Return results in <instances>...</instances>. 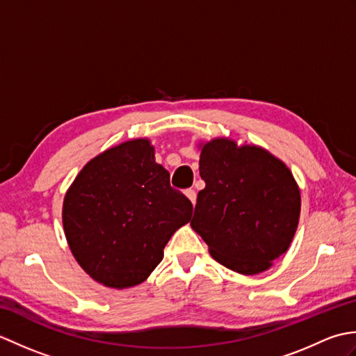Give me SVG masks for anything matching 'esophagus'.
<instances>
[{
    "label": "esophagus",
    "mask_w": 356,
    "mask_h": 356,
    "mask_svg": "<svg viewBox=\"0 0 356 356\" xmlns=\"http://www.w3.org/2000/svg\"><path fill=\"white\" fill-rule=\"evenodd\" d=\"M185 194H186V197L193 202V205H195V200H197V193H195V190H193V188H188Z\"/></svg>",
    "instance_id": "esophagus-1"
}]
</instances>
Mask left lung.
Listing matches in <instances>:
<instances>
[{
	"instance_id": "left-lung-1",
	"label": "left lung",
	"mask_w": 356,
	"mask_h": 356,
	"mask_svg": "<svg viewBox=\"0 0 356 356\" xmlns=\"http://www.w3.org/2000/svg\"><path fill=\"white\" fill-rule=\"evenodd\" d=\"M197 194L191 228L209 254L238 274L255 275L284 254L295 236L301 197L291 170L255 145L213 139L200 145Z\"/></svg>"
}]
</instances>
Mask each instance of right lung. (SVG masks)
Returning <instances> with one entry per match:
<instances>
[{"label":"right lung","instance_id":"right-lung-1","mask_svg":"<svg viewBox=\"0 0 356 356\" xmlns=\"http://www.w3.org/2000/svg\"><path fill=\"white\" fill-rule=\"evenodd\" d=\"M193 203L170 185L148 139H134L92 159L74 179L63 205L72 254L107 287L145 282L163 248L190 222Z\"/></svg>","mask_w":356,"mask_h":356}]
</instances>
